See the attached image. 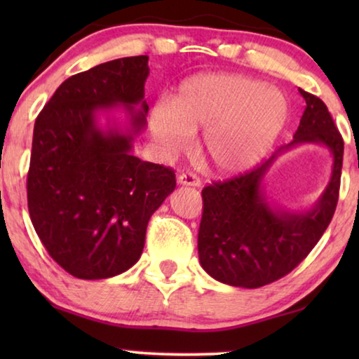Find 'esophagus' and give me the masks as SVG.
Here are the masks:
<instances>
[{
	"label": "esophagus",
	"instance_id": "1",
	"mask_svg": "<svg viewBox=\"0 0 359 359\" xmlns=\"http://www.w3.org/2000/svg\"><path fill=\"white\" fill-rule=\"evenodd\" d=\"M178 184L181 186H194V188H199L201 180L193 173H183L178 176Z\"/></svg>",
	"mask_w": 359,
	"mask_h": 359
}]
</instances>
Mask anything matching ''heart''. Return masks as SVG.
I'll use <instances>...</instances> for the list:
<instances>
[{
  "label": "heart",
  "mask_w": 359,
  "mask_h": 359,
  "mask_svg": "<svg viewBox=\"0 0 359 359\" xmlns=\"http://www.w3.org/2000/svg\"><path fill=\"white\" fill-rule=\"evenodd\" d=\"M287 119L278 88L235 73H199L181 85L171 107L150 116L151 135L165 155L180 156L203 132L201 154L214 171L237 175L268 154Z\"/></svg>",
  "instance_id": "obj_1"
}]
</instances>
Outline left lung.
Instances as JSON below:
<instances>
[{"label": "left lung", "instance_id": "left-lung-1", "mask_svg": "<svg viewBox=\"0 0 359 359\" xmlns=\"http://www.w3.org/2000/svg\"><path fill=\"white\" fill-rule=\"evenodd\" d=\"M299 93L306 109L291 144L248 173L203 189L199 263L229 286L257 289L286 276L316 247L335 212L343 139L323 101L301 88ZM297 144H322L334 158L327 188L307 211L279 208L264 191V178L277 156Z\"/></svg>", "mask_w": 359, "mask_h": 359}]
</instances>
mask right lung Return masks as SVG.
Listing matches in <instances>:
<instances>
[{"instance_id": "right-lung-1", "label": "right lung", "mask_w": 359, "mask_h": 359, "mask_svg": "<svg viewBox=\"0 0 359 359\" xmlns=\"http://www.w3.org/2000/svg\"><path fill=\"white\" fill-rule=\"evenodd\" d=\"M149 73L147 55L101 63L63 81L36 119L29 214L53 262L75 278L134 266L151 214L175 191L173 171L132 154L145 129Z\"/></svg>"}]
</instances>
